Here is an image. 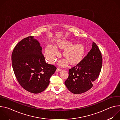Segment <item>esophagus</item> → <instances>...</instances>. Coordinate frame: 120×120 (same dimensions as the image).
Listing matches in <instances>:
<instances>
[{
    "mask_svg": "<svg viewBox=\"0 0 120 120\" xmlns=\"http://www.w3.org/2000/svg\"><path fill=\"white\" fill-rule=\"evenodd\" d=\"M61 70H62V69H61V68H57L56 71V72H59V71H61Z\"/></svg>",
    "mask_w": 120,
    "mask_h": 120,
    "instance_id": "esophagus-1",
    "label": "esophagus"
}]
</instances>
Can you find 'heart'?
Here are the masks:
<instances>
[{
	"label": "heart",
	"instance_id": "1",
	"mask_svg": "<svg viewBox=\"0 0 120 120\" xmlns=\"http://www.w3.org/2000/svg\"><path fill=\"white\" fill-rule=\"evenodd\" d=\"M58 47L61 48H66L64 52V56L69 60L71 64H76L79 62L82 58L84 49L81 44L73 45L72 43L62 41L58 44ZM58 54V51L52 46H47L45 50V56L49 62H53L56 58V55ZM60 64L65 66L67 64V60H64L60 62Z\"/></svg>",
	"mask_w": 120,
	"mask_h": 120
}]
</instances>
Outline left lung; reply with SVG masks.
I'll return each mask as SVG.
<instances>
[{
	"instance_id": "left-lung-1",
	"label": "left lung",
	"mask_w": 120,
	"mask_h": 120,
	"mask_svg": "<svg viewBox=\"0 0 120 120\" xmlns=\"http://www.w3.org/2000/svg\"><path fill=\"white\" fill-rule=\"evenodd\" d=\"M102 58L97 45L78 64L69 69V76L64 82L67 89L74 94L86 92L93 86L101 71Z\"/></svg>"
}]
</instances>
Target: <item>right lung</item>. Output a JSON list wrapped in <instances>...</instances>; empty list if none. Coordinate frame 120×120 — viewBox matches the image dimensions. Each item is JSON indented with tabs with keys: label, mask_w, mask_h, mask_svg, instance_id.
<instances>
[{
	"label": "right lung",
	"mask_w": 120,
	"mask_h": 120,
	"mask_svg": "<svg viewBox=\"0 0 120 120\" xmlns=\"http://www.w3.org/2000/svg\"><path fill=\"white\" fill-rule=\"evenodd\" d=\"M42 47L34 37H26L15 46L11 56L15 76L21 86L33 94L44 91L56 67L45 62Z\"/></svg>",
	"instance_id": "add662e5"
}]
</instances>
